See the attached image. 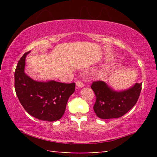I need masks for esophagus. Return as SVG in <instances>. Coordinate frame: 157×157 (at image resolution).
<instances>
[{
	"instance_id": "esophagus-1",
	"label": "esophagus",
	"mask_w": 157,
	"mask_h": 157,
	"mask_svg": "<svg viewBox=\"0 0 157 157\" xmlns=\"http://www.w3.org/2000/svg\"><path fill=\"white\" fill-rule=\"evenodd\" d=\"M76 86H78V87H83L84 86V84H83V82H82V81H79V80H78V81H77L76 82Z\"/></svg>"
}]
</instances>
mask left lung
Instances as JSON below:
<instances>
[{"mask_svg":"<svg viewBox=\"0 0 157 157\" xmlns=\"http://www.w3.org/2000/svg\"><path fill=\"white\" fill-rule=\"evenodd\" d=\"M95 95L94 110L98 118L111 119L120 118L136 105L141 91L142 84L136 83L131 88L116 91L103 81L91 84Z\"/></svg>","mask_w":157,"mask_h":157,"instance_id":"1","label":"left lung"}]
</instances>
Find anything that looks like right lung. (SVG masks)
I'll use <instances>...</instances> for the list:
<instances>
[{"label": "right lung", "instance_id": "1", "mask_svg": "<svg viewBox=\"0 0 157 157\" xmlns=\"http://www.w3.org/2000/svg\"><path fill=\"white\" fill-rule=\"evenodd\" d=\"M27 52L21 57L14 72L16 94L21 105L32 116L45 121H58L65 112L75 84L56 81L37 82L24 72Z\"/></svg>", "mask_w": 157, "mask_h": 157}]
</instances>
